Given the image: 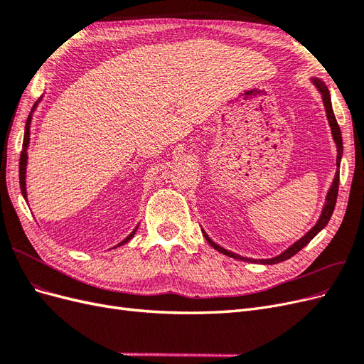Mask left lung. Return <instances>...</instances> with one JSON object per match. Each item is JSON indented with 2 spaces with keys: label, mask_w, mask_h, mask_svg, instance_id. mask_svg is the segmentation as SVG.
Segmentation results:
<instances>
[{
  "label": "left lung",
  "mask_w": 364,
  "mask_h": 364,
  "mask_svg": "<svg viewBox=\"0 0 364 364\" xmlns=\"http://www.w3.org/2000/svg\"><path fill=\"white\" fill-rule=\"evenodd\" d=\"M311 83L317 87V91L321 92L322 95V102H323V106H325V112H326V118H328V123H329V127H331V134H333V139L336 142L337 146V171H336V176H334V181L331 183V186H329L328 190V194L325 197V205L322 208V214L321 217H318L317 223L308 230V232L296 241V243H293L290 247L285 249L284 252H281L279 255L277 257H272V258H266V259H252V258H246V257H241L238 255V253H234L230 252L222 246H218L217 243H214V241L208 237V234L205 232V230L202 229V234L205 237V240L208 241L209 245H211L215 250H218L220 253H223V255L226 257H230L234 259H241V261H247V262H255V264H278V262H282L285 259L291 258L293 255H296L297 252H299L301 249H304L310 241L321 232V230L328 225L329 218H331L333 213H334V208H336V202H337V194H338V182H340V161H341V155H343V141H341V132H340V127L337 124V119L334 117V112H333V105H331V95H329V91L328 87L325 85V82L322 79H318V77H311Z\"/></svg>",
  "instance_id": "1"
}]
</instances>
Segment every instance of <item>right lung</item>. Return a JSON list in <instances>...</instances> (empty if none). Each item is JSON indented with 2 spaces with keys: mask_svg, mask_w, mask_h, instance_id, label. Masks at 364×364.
I'll return each mask as SVG.
<instances>
[{
  "mask_svg": "<svg viewBox=\"0 0 364 364\" xmlns=\"http://www.w3.org/2000/svg\"><path fill=\"white\" fill-rule=\"evenodd\" d=\"M43 97V95H42ZM42 97L39 98V100L33 105V107H31V112H30V115H28V118H27V123H26V130H24V141H23V151H21V158H19V185H21V193H23V197L26 199V202H27V205H28V200H27V182H26V178H27V159H28V146H30V127H31V118H33V114H35V111H36V107H38V105H39V102L42 100ZM138 226L139 225H136V228L132 230V232L121 241V243H118L117 246H114L112 249H115V247H119V246H123V245H126L127 241H130L132 240V237L135 235V232H136V229H138Z\"/></svg>",
  "mask_w": 364,
  "mask_h": 364,
  "instance_id": "right-lung-1",
  "label": "right lung"
}]
</instances>
